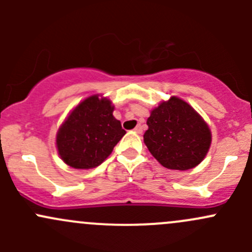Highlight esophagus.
<instances>
[{"instance_id": "esophagus-1", "label": "esophagus", "mask_w": 252, "mask_h": 252, "mask_svg": "<svg viewBox=\"0 0 252 252\" xmlns=\"http://www.w3.org/2000/svg\"><path fill=\"white\" fill-rule=\"evenodd\" d=\"M134 130H135L136 133H139V134L142 133V126H141V124H139V126H135V129H134Z\"/></svg>"}]
</instances>
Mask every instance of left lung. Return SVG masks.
Segmentation results:
<instances>
[{
	"mask_svg": "<svg viewBox=\"0 0 252 252\" xmlns=\"http://www.w3.org/2000/svg\"><path fill=\"white\" fill-rule=\"evenodd\" d=\"M144 142L163 167L178 171L194 168L205 158L211 131L204 119L185 101L171 97L152 110Z\"/></svg>",
	"mask_w": 252,
	"mask_h": 252,
	"instance_id": "8db88e82",
	"label": "left lung"
}]
</instances>
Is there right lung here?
Instances as JSON below:
<instances>
[{
  "instance_id": "obj_1",
  "label": "right lung",
  "mask_w": 252,
  "mask_h": 252,
  "mask_svg": "<svg viewBox=\"0 0 252 252\" xmlns=\"http://www.w3.org/2000/svg\"><path fill=\"white\" fill-rule=\"evenodd\" d=\"M112 112L111 101L96 95L73 110L56 139L58 154L68 166L78 169L95 168L110 156L126 134Z\"/></svg>"
}]
</instances>
